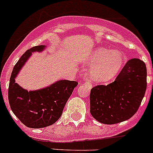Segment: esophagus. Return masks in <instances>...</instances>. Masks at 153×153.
<instances>
[{
	"label": "esophagus",
	"mask_w": 153,
	"mask_h": 153,
	"mask_svg": "<svg viewBox=\"0 0 153 153\" xmlns=\"http://www.w3.org/2000/svg\"><path fill=\"white\" fill-rule=\"evenodd\" d=\"M84 84V85L88 86L89 88L92 87V84H91L90 81H89L88 79H86V81H84V83H82V84Z\"/></svg>",
	"instance_id": "1"
}]
</instances>
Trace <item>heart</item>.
<instances>
[{
  "instance_id": "b5f03b06",
  "label": "heart",
  "mask_w": 153,
  "mask_h": 153,
  "mask_svg": "<svg viewBox=\"0 0 153 153\" xmlns=\"http://www.w3.org/2000/svg\"><path fill=\"white\" fill-rule=\"evenodd\" d=\"M90 61L95 65L90 70L92 79L98 83H108L120 73L125 58L123 54L112 49L98 48L92 54Z\"/></svg>"
}]
</instances>
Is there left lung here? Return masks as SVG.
<instances>
[{
	"label": "left lung",
	"mask_w": 153,
	"mask_h": 153,
	"mask_svg": "<svg viewBox=\"0 0 153 153\" xmlns=\"http://www.w3.org/2000/svg\"><path fill=\"white\" fill-rule=\"evenodd\" d=\"M146 84L145 63L138 58L129 60L115 81L91 89V115L104 124H118L129 119L141 105Z\"/></svg>",
	"instance_id": "left-lung-1"
}]
</instances>
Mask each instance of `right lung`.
<instances>
[{
  "label": "right lung",
  "mask_w": 153,
  "mask_h": 153,
  "mask_svg": "<svg viewBox=\"0 0 153 153\" xmlns=\"http://www.w3.org/2000/svg\"><path fill=\"white\" fill-rule=\"evenodd\" d=\"M40 45L28 49L15 64L10 77L8 89L11 109L22 124L29 128H43L56 122L62 115L66 103L78 82L61 80L48 87L35 91L23 89L15 83L17 75L32 52L44 50Z\"/></svg>",
  "instance_id": "1"
}]
</instances>
